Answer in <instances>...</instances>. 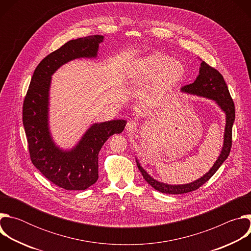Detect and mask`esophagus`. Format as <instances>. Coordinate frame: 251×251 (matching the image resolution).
Returning <instances> with one entry per match:
<instances>
[{
	"instance_id": "esophagus-1",
	"label": "esophagus",
	"mask_w": 251,
	"mask_h": 251,
	"mask_svg": "<svg viewBox=\"0 0 251 251\" xmlns=\"http://www.w3.org/2000/svg\"><path fill=\"white\" fill-rule=\"evenodd\" d=\"M137 128H138V123L133 120L128 121L126 124V130L129 132H135L137 130Z\"/></svg>"
}]
</instances>
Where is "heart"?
Instances as JSON below:
<instances>
[{
  "instance_id": "obj_1",
  "label": "heart",
  "mask_w": 251,
  "mask_h": 251,
  "mask_svg": "<svg viewBox=\"0 0 251 251\" xmlns=\"http://www.w3.org/2000/svg\"><path fill=\"white\" fill-rule=\"evenodd\" d=\"M185 75V68L181 61L172 59L163 53H154L136 60L129 68L127 77L135 83H145L156 79L159 89H168Z\"/></svg>"
}]
</instances>
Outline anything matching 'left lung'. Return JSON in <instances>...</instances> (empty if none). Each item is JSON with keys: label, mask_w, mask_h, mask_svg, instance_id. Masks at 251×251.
<instances>
[{"label": "left lung", "mask_w": 251, "mask_h": 251, "mask_svg": "<svg viewBox=\"0 0 251 251\" xmlns=\"http://www.w3.org/2000/svg\"><path fill=\"white\" fill-rule=\"evenodd\" d=\"M181 90L182 92L205 97L216 102L226 114V128L224 136V146L218 160L205 175H203L202 176L198 178V180L190 184L169 185L159 182L143 169L138 160L136 159L138 169L140 170L143 177L145 178V181L155 190L164 194L171 195H181L196 191L216 174V172L219 170V168L223 165V163L227 159L229 155L232 143V125L235 119L234 103L232 101V98L229 94L227 85L223 75L216 68L209 66L206 62L201 61L200 67V74L196 80L189 85L183 86Z\"/></svg>", "instance_id": "left-lung-1"}]
</instances>
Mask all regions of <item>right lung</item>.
<instances>
[{
  "label": "right lung",
  "instance_id": "1",
  "mask_svg": "<svg viewBox=\"0 0 251 251\" xmlns=\"http://www.w3.org/2000/svg\"><path fill=\"white\" fill-rule=\"evenodd\" d=\"M103 35L71 40L46 56L35 68L23 106V124L34 167L54 185L67 191L86 190L98 180V154L104 143L121 133L125 120L92 124L71 150H62L52 140L49 126L51 75L76 58H95Z\"/></svg>",
  "mask_w": 251,
  "mask_h": 251
}]
</instances>
